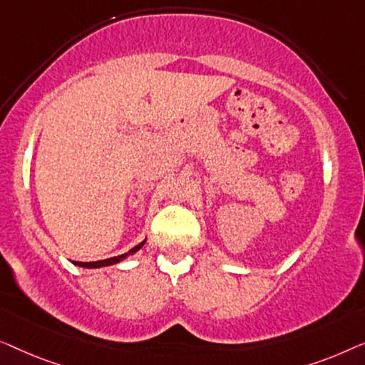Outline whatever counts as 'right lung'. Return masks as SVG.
Here are the masks:
<instances>
[{
  "mask_svg": "<svg viewBox=\"0 0 365 365\" xmlns=\"http://www.w3.org/2000/svg\"><path fill=\"white\" fill-rule=\"evenodd\" d=\"M145 245V240L142 241V243H138L137 246H133L130 251H127L124 255H119V256H114V258H107V259H101V261H91V263H82V261H73V264L79 266V268H89V269H96V268H106V266H112V264H117L120 263V261H124L127 256H130L133 253H137L138 250L142 248V246Z\"/></svg>",
  "mask_w": 365,
  "mask_h": 365,
  "instance_id": "add662e5",
  "label": "right lung"
}]
</instances>
